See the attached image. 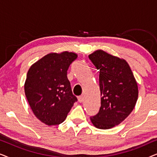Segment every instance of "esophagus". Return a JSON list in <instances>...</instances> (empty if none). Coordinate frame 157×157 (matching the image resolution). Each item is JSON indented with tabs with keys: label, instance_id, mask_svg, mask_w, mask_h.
I'll return each mask as SVG.
<instances>
[{
	"label": "esophagus",
	"instance_id": "obj_1",
	"mask_svg": "<svg viewBox=\"0 0 157 157\" xmlns=\"http://www.w3.org/2000/svg\"><path fill=\"white\" fill-rule=\"evenodd\" d=\"M78 101L80 103H82L83 101V96H78Z\"/></svg>",
	"mask_w": 157,
	"mask_h": 157
}]
</instances>
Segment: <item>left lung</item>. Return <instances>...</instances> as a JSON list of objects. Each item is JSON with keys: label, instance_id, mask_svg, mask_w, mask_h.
<instances>
[{"label": "left lung", "instance_id": "left-lung-1", "mask_svg": "<svg viewBox=\"0 0 157 157\" xmlns=\"http://www.w3.org/2000/svg\"><path fill=\"white\" fill-rule=\"evenodd\" d=\"M89 59L99 70L101 107L91 117L92 124L101 129L119 125L130 114L138 98V86L125 60L98 50Z\"/></svg>", "mask_w": 157, "mask_h": 157}]
</instances>
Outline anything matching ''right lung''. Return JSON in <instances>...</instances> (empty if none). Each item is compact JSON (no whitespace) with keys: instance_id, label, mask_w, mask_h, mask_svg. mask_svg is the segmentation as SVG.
Segmentation results:
<instances>
[{"instance_id":"right-lung-1","label":"right lung","mask_w":157,"mask_h":157,"mask_svg":"<svg viewBox=\"0 0 157 157\" xmlns=\"http://www.w3.org/2000/svg\"><path fill=\"white\" fill-rule=\"evenodd\" d=\"M77 55L65 51L49 53L29 68L25 94L36 117L48 126L58 125L77 101L72 93L67 71Z\"/></svg>"}]
</instances>
